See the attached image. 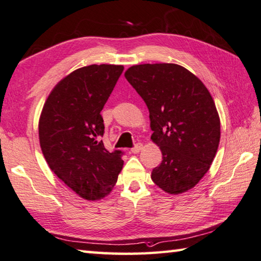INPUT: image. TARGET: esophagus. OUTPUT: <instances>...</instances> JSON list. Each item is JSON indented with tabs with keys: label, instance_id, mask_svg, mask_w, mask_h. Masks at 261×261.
<instances>
[{
	"label": "esophagus",
	"instance_id": "esophagus-1",
	"mask_svg": "<svg viewBox=\"0 0 261 261\" xmlns=\"http://www.w3.org/2000/svg\"><path fill=\"white\" fill-rule=\"evenodd\" d=\"M142 148H143V144L142 143H136L134 147L132 148L130 151L133 152V153H138V152L141 151V150H142Z\"/></svg>",
	"mask_w": 261,
	"mask_h": 261
}]
</instances>
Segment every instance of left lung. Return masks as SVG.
<instances>
[{"label": "left lung", "mask_w": 261, "mask_h": 261, "mask_svg": "<svg viewBox=\"0 0 261 261\" xmlns=\"http://www.w3.org/2000/svg\"><path fill=\"white\" fill-rule=\"evenodd\" d=\"M125 76L147 104L151 139L163 153L152 181L168 194L191 189L208 171L220 141V119L211 94L177 64L135 65Z\"/></svg>", "instance_id": "obj_1"}]
</instances>
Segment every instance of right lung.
<instances>
[{"label": "right lung", "mask_w": 261, "mask_h": 261, "mask_svg": "<svg viewBox=\"0 0 261 261\" xmlns=\"http://www.w3.org/2000/svg\"><path fill=\"white\" fill-rule=\"evenodd\" d=\"M122 71L108 64L77 68L53 89L40 117V145L49 167L88 200L108 195L123 165V151H109L100 140V111Z\"/></svg>", "instance_id": "right-lung-1"}]
</instances>
